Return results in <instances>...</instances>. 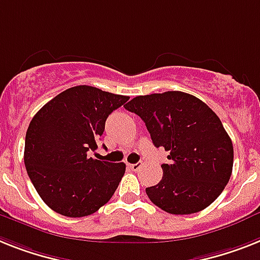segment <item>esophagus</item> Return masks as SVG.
Segmentation results:
<instances>
[{"label": "esophagus", "mask_w": 260, "mask_h": 260, "mask_svg": "<svg viewBox=\"0 0 260 260\" xmlns=\"http://www.w3.org/2000/svg\"><path fill=\"white\" fill-rule=\"evenodd\" d=\"M141 166H142V164H127V167L133 171H138Z\"/></svg>", "instance_id": "obj_1"}]
</instances>
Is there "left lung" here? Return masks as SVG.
Returning a JSON list of instances; mask_svg holds the SVG:
<instances>
[{
	"instance_id": "left-lung-1",
	"label": "left lung",
	"mask_w": 260,
	"mask_h": 260,
	"mask_svg": "<svg viewBox=\"0 0 260 260\" xmlns=\"http://www.w3.org/2000/svg\"><path fill=\"white\" fill-rule=\"evenodd\" d=\"M125 109L142 118L155 147L169 151L164 177L146 188L164 211L187 215L211 205L229 183L234 149L218 115L183 91L133 98Z\"/></svg>"
}]
</instances>
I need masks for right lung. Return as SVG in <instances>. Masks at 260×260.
Segmentation results:
<instances>
[{"mask_svg": "<svg viewBox=\"0 0 260 260\" xmlns=\"http://www.w3.org/2000/svg\"><path fill=\"white\" fill-rule=\"evenodd\" d=\"M128 96L74 86L34 115L25 138V167L42 201L61 215L81 218L106 205L126 165L94 159L107 117Z\"/></svg>", "mask_w": 260, "mask_h": 260, "instance_id": "obj_1", "label": "right lung"}]
</instances>
